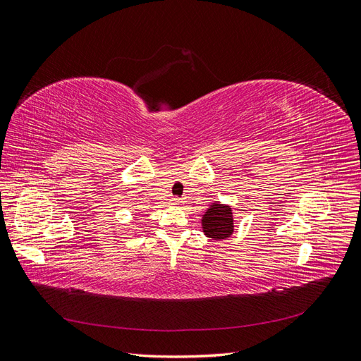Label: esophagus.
Here are the masks:
<instances>
[{
    "mask_svg": "<svg viewBox=\"0 0 361 361\" xmlns=\"http://www.w3.org/2000/svg\"><path fill=\"white\" fill-rule=\"evenodd\" d=\"M171 203H173V204H180L182 202H180L179 197H174V199H171Z\"/></svg>",
    "mask_w": 361,
    "mask_h": 361,
    "instance_id": "34e87169",
    "label": "esophagus"
}]
</instances>
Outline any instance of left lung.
Returning <instances> with one entry per match:
<instances>
[{"label": "left lung", "mask_w": 361, "mask_h": 361, "mask_svg": "<svg viewBox=\"0 0 361 361\" xmlns=\"http://www.w3.org/2000/svg\"><path fill=\"white\" fill-rule=\"evenodd\" d=\"M202 227L203 233L215 241L228 238L233 233L232 207L220 202L212 203L202 216Z\"/></svg>", "instance_id": "1"}]
</instances>
